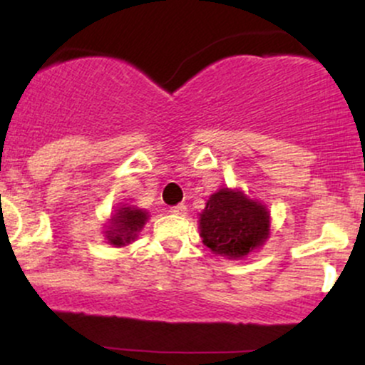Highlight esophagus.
<instances>
[{
  "label": "esophagus",
  "mask_w": 365,
  "mask_h": 365,
  "mask_svg": "<svg viewBox=\"0 0 365 365\" xmlns=\"http://www.w3.org/2000/svg\"><path fill=\"white\" fill-rule=\"evenodd\" d=\"M185 211H187V206H183V204H178V206L170 207V212H171V215H177V216L185 215Z\"/></svg>",
  "instance_id": "1"
}]
</instances>
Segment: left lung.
<instances>
[{
  "label": "left lung",
  "mask_w": 365,
  "mask_h": 365,
  "mask_svg": "<svg viewBox=\"0 0 365 365\" xmlns=\"http://www.w3.org/2000/svg\"><path fill=\"white\" fill-rule=\"evenodd\" d=\"M204 245L228 259H242L269 237V212L242 190L220 188L199 220Z\"/></svg>",
  "instance_id": "left-lung-1"
}]
</instances>
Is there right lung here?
Instances as JSON below:
<instances>
[{
	"label": "right lung",
	"instance_id": "1",
	"mask_svg": "<svg viewBox=\"0 0 365 365\" xmlns=\"http://www.w3.org/2000/svg\"><path fill=\"white\" fill-rule=\"evenodd\" d=\"M149 215L142 209L137 207H120L116 209L115 215L111 216L110 226L106 230V238L111 245L123 247L135 240Z\"/></svg>",
	"mask_w": 365,
	"mask_h": 365
}]
</instances>
